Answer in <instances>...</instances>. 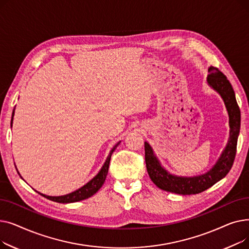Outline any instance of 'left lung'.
<instances>
[{"mask_svg": "<svg viewBox=\"0 0 249 249\" xmlns=\"http://www.w3.org/2000/svg\"><path fill=\"white\" fill-rule=\"evenodd\" d=\"M208 71L209 75L207 77V82L209 86H211L220 94L228 111L230 126L228 144L214 167L210 169V172L202 176L185 178L167 173L160 165L159 160L156 159L150 145L147 142H144L147 173L154 185L163 191L179 195H195L202 193L225 178L233 165L235 155H236L237 139L240 130V109L236 102V98H235L234 89L225 74L222 73L215 67H210Z\"/></svg>", "mask_w": 249, "mask_h": 249, "instance_id": "8db88e82", "label": "left lung"}]
</instances>
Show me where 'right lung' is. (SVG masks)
Wrapping results in <instances>:
<instances>
[{"instance_id":"obj_1","label":"right lung","mask_w":249,"mask_h":249,"mask_svg":"<svg viewBox=\"0 0 249 249\" xmlns=\"http://www.w3.org/2000/svg\"><path fill=\"white\" fill-rule=\"evenodd\" d=\"M13 116H14V112H13L12 115V122L13 123ZM12 126V125H11ZM120 144V142H118L117 144L112 148V150L110 151L108 158L105 161L103 167L101 168V171L99 172V174L93 178L90 179L87 185H85L84 187H82L81 189H78L69 195H64V196H59V197H50V196H45L43 194H40L43 197H45L48 200H51L53 202H57V203H74V202H78L82 201L85 199H88L91 196L95 195L103 186V184L105 182V179H106V177L108 175V169H109V164H110V160H111V156L112 153L114 152V150L116 149V147Z\"/></svg>"}]
</instances>
